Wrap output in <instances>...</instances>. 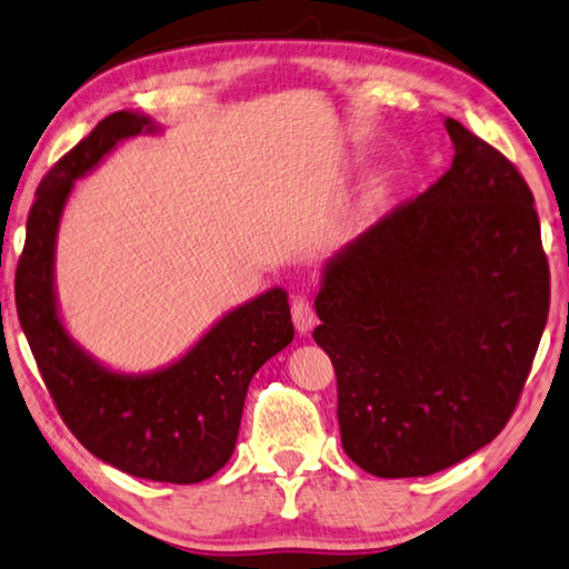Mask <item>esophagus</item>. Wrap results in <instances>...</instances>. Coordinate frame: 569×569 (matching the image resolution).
<instances>
[{
    "instance_id": "34e87169",
    "label": "esophagus",
    "mask_w": 569,
    "mask_h": 569,
    "mask_svg": "<svg viewBox=\"0 0 569 569\" xmlns=\"http://www.w3.org/2000/svg\"><path fill=\"white\" fill-rule=\"evenodd\" d=\"M291 316H293V326L301 336H306L318 323V316L313 311V303L308 301L306 296H296L291 303Z\"/></svg>"
}]
</instances>
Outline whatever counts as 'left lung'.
<instances>
[{"label": "left lung", "instance_id": "obj_1", "mask_svg": "<svg viewBox=\"0 0 569 569\" xmlns=\"http://www.w3.org/2000/svg\"><path fill=\"white\" fill-rule=\"evenodd\" d=\"M446 129V177L330 256L316 296L340 442L376 478H422L488 446L550 311L528 183L460 121Z\"/></svg>", "mask_w": 569, "mask_h": 569}]
</instances>
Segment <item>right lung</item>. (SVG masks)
<instances>
[{
  "label": "right lung",
  "mask_w": 569,
  "mask_h": 569,
  "mask_svg": "<svg viewBox=\"0 0 569 569\" xmlns=\"http://www.w3.org/2000/svg\"><path fill=\"white\" fill-rule=\"evenodd\" d=\"M159 131L147 113H111L41 179L17 266V313L57 410L91 456L133 478L191 485L229 462L251 378L293 340L288 293L268 288L169 366L123 373L71 338L54 283L59 223L74 183L121 141Z\"/></svg>",
  "instance_id": "right-lung-1"
}]
</instances>
